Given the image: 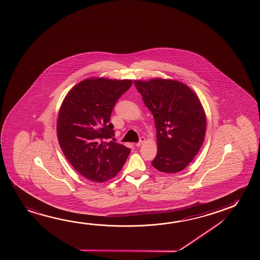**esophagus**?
<instances>
[{
	"label": "esophagus",
	"instance_id": "34e87169",
	"mask_svg": "<svg viewBox=\"0 0 260 260\" xmlns=\"http://www.w3.org/2000/svg\"><path fill=\"white\" fill-rule=\"evenodd\" d=\"M145 141H146V139H145L144 137H141V139H140V141H139L138 143H136L137 147H140V146H141V145L144 143Z\"/></svg>",
	"mask_w": 260,
	"mask_h": 260
}]
</instances>
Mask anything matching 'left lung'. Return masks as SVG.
Wrapping results in <instances>:
<instances>
[{
  "instance_id": "8db88e82",
  "label": "left lung",
  "mask_w": 260,
  "mask_h": 260,
  "mask_svg": "<svg viewBox=\"0 0 260 260\" xmlns=\"http://www.w3.org/2000/svg\"><path fill=\"white\" fill-rule=\"evenodd\" d=\"M157 128V152L151 161L157 171L177 173L192 161L204 141L207 119L189 87L178 81H134Z\"/></svg>"
}]
</instances>
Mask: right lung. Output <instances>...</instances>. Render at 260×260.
<instances>
[{
  "mask_svg": "<svg viewBox=\"0 0 260 260\" xmlns=\"http://www.w3.org/2000/svg\"><path fill=\"white\" fill-rule=\"evenodd\" d=\"M131 80L87 79L69 91L60 106L57 135L64 156L80 174L104 182L115 177L131 149L106 140L114 136L111 112Z\"/></svg>",
  "mask_w": 260,
  "mask_h": 260,
  "instance_id": "obj_1",
  "label": "right lung"
}]
</instances>
